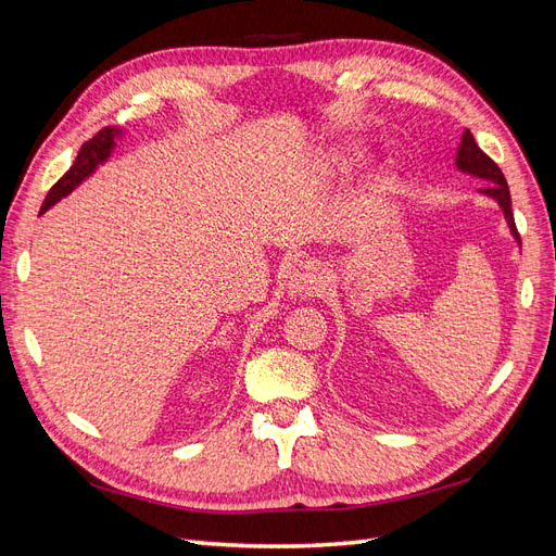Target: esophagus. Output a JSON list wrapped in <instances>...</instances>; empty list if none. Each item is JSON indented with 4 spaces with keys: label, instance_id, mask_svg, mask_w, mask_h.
I'll use <instances>...</instances> for the list:
<instances>
[{
    "label": "esophagus",
    "instance_id": "34e87169",
    "mask_svg": "<svg viewBox=\"0 0 556 556\" xmlns=\"http://www.w3.org/2000/svg\"><path fill=\"white\" fill-rule=\"evenodd\" d=\"M325 288V276L313 264H299L290 274L288 292L292 296H311Z\"/></svg>",
    "mask_w": 556,
    "mask_h": 556
}]
</instances>
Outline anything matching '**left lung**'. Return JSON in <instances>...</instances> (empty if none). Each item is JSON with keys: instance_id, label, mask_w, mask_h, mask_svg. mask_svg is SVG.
Masks as SVG:
<instances>
[{"instance_id": "1", "label": "left lung", "mask_w": 556, "mask_h": 556, "mask_svg": "<svg viewBox=\"0 0 556 556\" xmlns=\"http://www.w3.org/2000/svg\"><path fill=\"white\" fill-rule=\"evenodd\" d=\"M457 169L464 172V174H470L476 178H482L490 185L486 188H482L480 192L492 197L496 204L501 206L503 215H506V223L510 227V233L515 237V241L521 245L519 241V233H517V227H515V217H513V204H510V190H508V182H506V176L501 174V169L496 166V162L492 157H486L480 146L476 143L473 134H470L468 129L464 131L462 137V143L457 148Z\"/></svg>"}]
</instances>
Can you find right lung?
Wrapping results in <instances>:
<instances>
[{"label":"right lung","mask_w":556,"mask_h":556,"mask_svg":"<svg viewBox=\"0 0 556 556\" xmlns=\"http://www.w3.org/2000/svg\"><path fill=\"white\" fill-rule=\"evenodd\" d=\"M121 134H123V129L104 127L102 131H97L90 141L83 143L76 160H74V164H72V169L66 172L53 185V188H50V192L46 194V201H43V206H41L39 213H46L50 206L58 204L62 197H66L74 188H78V185L86 180L90 174H94L97 166L104 164L111 157L113 148H115V139L121 137Z\"/></svg>","instance_id":"obj_1"}]
</instances>
